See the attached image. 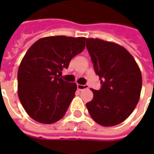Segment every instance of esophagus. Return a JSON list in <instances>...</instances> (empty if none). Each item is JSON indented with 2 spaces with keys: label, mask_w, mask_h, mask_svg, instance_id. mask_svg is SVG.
I'll return each instance as SVG.
<instances>
[{
  "label": "esophagus",
  "mask_w": 154,
  "mask_h": 154,
  "mask_svg": "<svg viewBox=\"0 0 154 154\" xmlns=\"http://www.w3.org/2000/svg\"><path fill=\"white\" fill-rule=\"evenodd\" d=\"M87 88H88L87 85H80V84L77 85V89L79 91H82V90H85V89H87Z\"/></svg>",
  "instance_id": "1"
}]
</instances>
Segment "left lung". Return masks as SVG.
I'll return each mask as SVG.
<instances>
[{
  "instance_id": "1",
  "label": "left lung",
  "mask_w": 154,
  "mask_h": 154,
  "mask_svg": "<svg viewBox=\"0 0 154 154\" xmlns=\"http://www.w3.org/2000/svg\"><path fill=\"white\" fill-rule=\"evenodd\" d=\"M86 48L101 81L99 90L92 89L93 98L86 103V108L99 125H117L130 116L139 101L140 70L133 56L121 45L86 38Z\"/></svg>"
}]
</instances>
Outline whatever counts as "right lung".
<instances>
[{
	"mask_svg": "<svg viewBox=\"0 0 154 154\" xmlns=\"http://www.w3.org/2000/svg\"><path fill=\"white\" fill-rule=\"evenodd\" d=\"M86 38L53 36L35 42L18 70V95L35 121L51 124L64 116L77 90L60 78L72 58L85 49Z\"/></svg>",
	"mask_w": 154,
	"mask_h": 154,
	"instance_id": "add662e5",
	"label": "right lung"
}]
</instances>
